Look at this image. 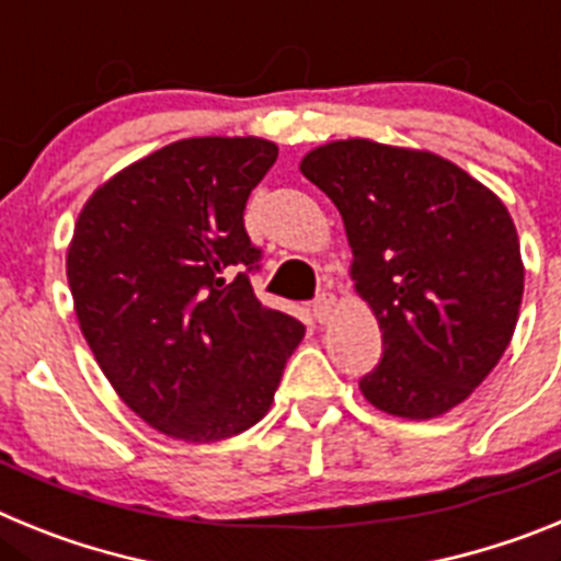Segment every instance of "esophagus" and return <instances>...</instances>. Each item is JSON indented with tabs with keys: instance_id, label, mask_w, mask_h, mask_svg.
I'll list each match as a JSON object with an SVG mask.
<instances>
[{
	"instance_id": "obj_1",
	"label": "esophagus",
	"mask_w": 561,
	"mask_h": 561,
	"mask_svg": "<svg viewBox=\"0 0 561 561\" xmlns=\"http://www.w3.org/2000/svg\"><path fill=\"white\" fill-rule=\"evenodd\" d=\"M334 295H331V291H323V295L317 297L314 300V306H311V311H314V317H317V323H329L331 320V314H334Z\"/></svg>"
}]
</instances>
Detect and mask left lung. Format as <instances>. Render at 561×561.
<instances>
[{"instance_id": "8db88e82", "label": "left lung", "mask_w": 561, "mask_h": 561, "mask_svg": "<svg viewBox=\"0 0 561 561\" xmlns=\"http://www.w3.org/2000/svg\"><path fill=\"white\" fill-rule=\"evenodd\" d=\"M300 171L340 210L356 295L381 329L362 396L415 421L458 408L508 348L523 304L505 205L438 153L359 137L314 148Z\"/></svg>"}]
</instances>
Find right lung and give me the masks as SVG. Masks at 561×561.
Returning <instances> with one entry per match:
<instances>
[{
  "label": "right lung",
  "instance_id": "obj_1",
  "mask_svg": "<svg viewBox=\"0 0 561 561\" xmlns=\"http://www.w3.org/2000/svg\"><path fill=\"white\" fill-rule=\"evenodd\" d=\"M261 137H191L131 162L83 205L67 250L76 314L103 376L168 438L210 444L270 413L300 320L255 297L244 230L275 165Z\"/></svg>",
  "mask_w": 561,
  "mask_h": 561
}]
</instances>
